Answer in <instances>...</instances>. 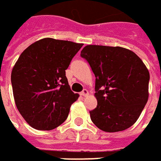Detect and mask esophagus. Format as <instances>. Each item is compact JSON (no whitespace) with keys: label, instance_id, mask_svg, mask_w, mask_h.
<instances>
[{"label":"esophagus","instance_id":"esophagus-1","mask_svg":"<svg viewBox=\"0 0 161 161\" xmlns=\"http://www.w3.org/2000/svg\"><path fill=\"white\" fill-rule=\"evenodd\" d=\"M80 94L82 96H86V95L88 94V91H87L86 89H84V90L80 92Z\"/></svg>","mask_w":161,"mask_h":161}]
</instances>
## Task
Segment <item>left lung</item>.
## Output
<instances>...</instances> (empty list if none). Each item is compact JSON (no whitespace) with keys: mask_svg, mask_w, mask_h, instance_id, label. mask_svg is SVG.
Returning a JSON list of instances; mask_svg holds the SVG:
<instances>
[{"mask_svg":"<svg viewBox=\"0 0 161 161\" xmlns=\"http://www.w3.org/2000/svg\"><path fill=\"white\" fill-rule=\"evenodd\" d=\"M80 55L95 75L97 107L90 111L92 123L108 133L129 128L149 97L150 73L142 60L119 46L86 45Z\"/></svg>","mask_w":161,"mask_h":161,"instance_id":"obj_1","label":"left lung"}]
</instances>
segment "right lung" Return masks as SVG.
<instances>
[{"mask_svg": "<svg viewBox=\"0 0 161 161\" xmlns=\"http://www.w3.org/2000/svg\"><path fill=\"white\" fill-rule=\"evenodd\" d=\"M82 43L43 38L21 53L11 72L16 106L37 130H52L67 119L78 98L70 89L66 71Z\"/></svg>", "mask_w": 161, "mask_h": 161, "instance_id": "right-lung-1", "label": "right lung"}]
</instances>
